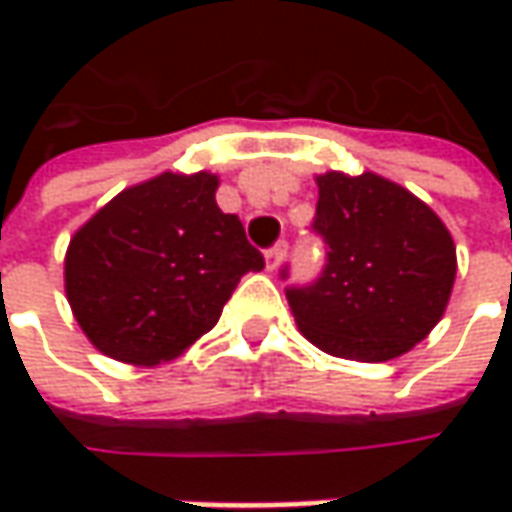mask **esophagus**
<instances>
[{
	"label": "esophagus",
	"mask_w": 512,
	"mask_h": 512,
	"mask_svg": "<svg viewBox=\"0 0 512 512\" xmlns=\"http://www.w3.org/2000/svg\"><path fill=\"white\" fill-rule=\"evenodd\" d=\"M285 256H287V242H285V239H282V242H276V245L270 247V250H267V253H265L267 270H276V267L285 262Z\"/></svg>",
	"instance_id": "esophagus-1"
}]
</instances>
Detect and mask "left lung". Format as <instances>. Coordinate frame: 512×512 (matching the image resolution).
Listing matches in <instances>:
<instances>
[{
    "mask_svg": "<svg viewBox=\"0 0 512 512\" xmlns=\"http://www.w3.org/2000/svg\"><path fill=\"white\" fill-rule=\"evenodd\" d=\"M316 185L313 230L327 265L313 285L287 287L296 325L330 356L390 362L444 316L456 282L453 236L422 199L379 173L330 170Z\"/></svg>",
    "mask_w": 512,
    "mask_h": 512,
    "instance_id": "1",
    "label": "left lung"
}]
</instances>
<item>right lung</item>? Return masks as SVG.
Segmentation results:
<instances>
[{
    "mask_svg": "<svg viewBox=\"0 0 512 512\" xmlns=\"http://www.w3.org/2000/svg\"><path fill=\"white\" fill-rule=\"evenodd\" d=\"M219 176L165 170L125 187L70 239L65 293L96 350L116 362H170L219 322L265 259L239 216L216 205Z\"/></svg>",
    "mask_w": 512,
    "mask_h": 512,
    "instance_id": "right-lung-1",
    "label": "right lung"
}]
</instances>
